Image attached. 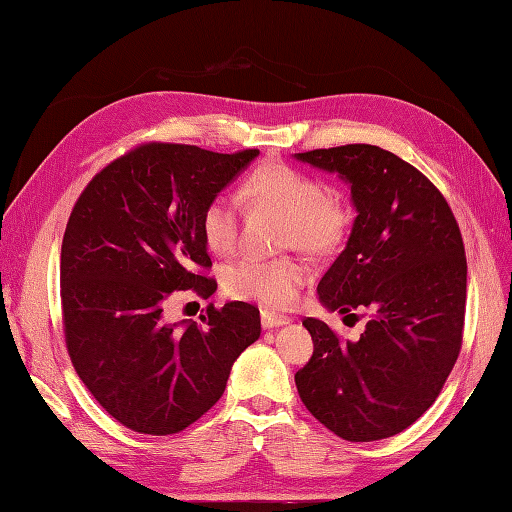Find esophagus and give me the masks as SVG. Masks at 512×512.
<instances>
[{
    "label": "esophagus",
    "mask_w": 512,
    "mask_h": 512,
    "mask_svg": "<svg viewBox=\"0 0 512 512\" xmlns=\"http://www.w3.org/2000/svg\"><path fill=\"white\" fill-rule=\"evenodd\" d=\"M290 323L288 316H278V314H271V312H262L260 314V325L265 329H273V327H280Z\"/></svg>",
    "instance_id": "34e87169"
}]
</instances>
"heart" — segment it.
<instances>
[{
  "mask_svg": "<svg viewBox=\"0 0 512 512\" xmlns=\"http://www.w3.org/2000/svg\"><path fill=\"white\" fill-rule=\"evenodd\" d=\"M241 198L256 209L282 213L286 217L284 243L308 254L338 250L353 228V206L342 191L329 189L323 178L282 161H267L247 174ZM239 222V202L228 193L213 196L200 215L206 247L219 254L230 252L239 239ZM222 280L234 299L256 301L267 310H284L293 306L306 282V267L288 256H243L228 262Z\"/></svg>",
  "mask_w": 512,
  "mask_h": 512,
  "instance_id": "1",
  "label": "heart"
}]
</instances>
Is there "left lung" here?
I'll use <instances>...</instances> for the list:
<instances>
[{"label": "left lung", "mask_w": 512, "mask_h": 512, "mask_svg": "<svg viewBox=\"0 0 512 512\" xmlns=\"http://www.w3.org/2000/svg\"><path fill=\"white\" fill-rule=\"evenodd\" d=\"M351 185L357 217L347 247L319 282L327 310H368L357 340L319 319L297 370L312 416L347 441L392 437L435 403L463 342L467 260L446 198L411 163L370 144L295 155Z\"/></svg>", "instance_id": "8db88e82"}]
</instances>
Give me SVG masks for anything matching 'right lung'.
<instances>
[{
  "mask_svg": "<svg viewBox=\"0 0 512 512\" xmlns=\"http://www.w3.org/2000/svg\"><path fill=\"white\" fill-rule=\"evenodd\" d=\"M256 148L224 155L189 144L135 146L96 174L68 217L60 297L66 349L90 394L122 426L174 435L226 390L230 368L260 336V312L230 301L202 323H168L174 290L209 299L217 282L200 232L204 204Z\"/></svg>",
  "mask_w": 512,
  "mask_h": 512,
  "instance_id": "1",
  "label": "right lung"
}]
</instances>
